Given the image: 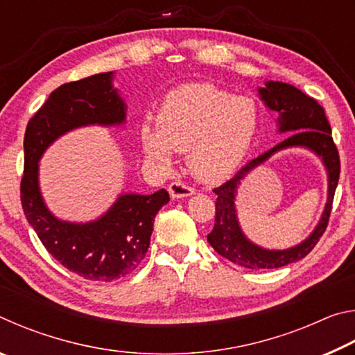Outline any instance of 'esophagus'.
<instances>
[{"label": "esophagus", "mask_w": 355, "mask_h": 355, "mask_svg": "<svg viewBox=\"0 0 355 355\" xmlns=\"http://www.w3.org/2000/svg\"><path fill=\"white\" fill-rule=\"evenodd\" d=\"M194 188H191V186L182 182H173L169 184V194L172 199H184V197H189L194 194Z\"/></svg>", "instance_id": "1"}]
</instances>
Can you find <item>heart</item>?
Returning <instances> with one entry per match:
<instances>
[{"label":"heart","mask_w":355,"mask_h":355,"mask_svg":"<svg viewBox=\"0 0 355 355\" xmlns=\"http://www.w3.org/2000/svg\"><path fill=\"white\" fill-rule=\"evenodd\" d=\"M260 123L254 98L209 83L186 84L161 101L156 128L142 125L141 142L155 163L169 166L173 152H188V166L197 178L220 182L241 164Z\"/></svg>","instance_id":"b5f03b06"}]
</instances>
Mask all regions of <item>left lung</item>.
<instances>
[{"mask_svg": "<svg viewBox=\"0 0 355 355\" xmlns=\"http://www.w3.org/2000/svg\"><path fill=\"white\" fill-rule=\"evenodd\" d=\"M258 94L269 110L279 114V133L291 135H288L286 139L269 148L268 152L250 159L241 171H238L235 177L213 189L218 196L216 219L213 230L207 238L211 248L228 261L248 269H274L296 263L307 257L320 241L322 233L326 232L329 216L332 211L335 189L340 178V156L332 139V130H330L326 114L315 98L300 92L291 84L280 81H266L264 87H258ZM291 146L307 148L323 161L328 172V202L315 230L302 243L284 251L264 250L252 243L241 230L234 205L236 192L249 171L266 162L274 153Z\"/></svg>", "mask_w": 355, "mask_h": 355, "instance_id": "left-lung-1", "label": "left lung"}]
</instances>
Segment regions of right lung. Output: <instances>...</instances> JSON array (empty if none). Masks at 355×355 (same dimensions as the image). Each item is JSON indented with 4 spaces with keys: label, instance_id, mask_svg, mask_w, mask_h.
<instances>
[{
    "label": "right lung",
    "instance_id": "add662e5",
    "mask_svg": "<svg viewBox=\"0 0 355 355\" xmlns=\"http://www.w3.org/2000/svg\"><path fill=\"white\" fill-rule=\"evenodd\" d=\"M114 71L62 84L28 122L21 207L45 249L83 279L112 282L125 277L146 257L155 216L169 202V192L120 194L110 209L91 222L58 219L45 205L39 186V161L45 150L71 130L116 127L127 119V105L112 86Z\"/></svg>",
    "mask_w": 355,
    "mask_h": 355
}]
</instances>
